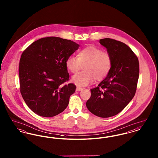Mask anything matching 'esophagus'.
<instances>
[{
  "instance_id": "1",
  "label": "esophagus",
  "mask_w": 158,
  "mask_h": 158,
  "mask_svg": "<svg viewBox=\"0 0 158 158\" xmlns=\"http://www.w3.org/2000/svg\"><path fill=\"white\" fill-rule=\"evenodd\" d=\"M83 89L82 88H80V87H77L76 88V91H81V90H82Z\"/></svg>"
}]
</instances>
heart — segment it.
I'll list each match as a JSON object with an SVG mask.
<instances>
[{"label": "heart", "mask_w": 158, "mask_h": 158, "mask_svg": "<svg viewBox=\"0 0 158 158\" xmlns=\"http://www.w3.org/2000/svg\"><path fill=\"white\" fill-rule=\"evenodd\" d=\"M66 67L72 73H77L83 65V71L73 76L71 81L78 86H85L95 79L100 81L110 72L113 60L111 55L99 48L89 45L81 50L77 57L70 56L66 61Z\"/></svg>", "instance_id": "1"}]
</instances>
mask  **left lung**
<instances>
[{"instance_id":"obj_1","label":"left lung","mask_w":158,"mask_h":158,"mask_svg":"<svg viewBox=\"0 0 158 158\" xmlns=\"http://www.w3.org/2000/svg\"><path fill=\"white\" fill-rule=\"evenodd\" d=\"M113 60L111 69L97 88L90 89L86 102L90 113L102 118L117 115L135 95L139 75V63L135 54L126 44L111 38L99 40Z\"/></svg>"}]
</instances>
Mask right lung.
<instances>
[{"instance_id":"add662e5","label":"right lung","mask_w":158,"mask_h":158,"mask_svg":"<svg viewBox=\"0 0 158 158\" xmlns=\"http://www.w3.org/2000/svg\"><path fill=\"white\" fill-rule=\"evenodd\" d=\"M79 46L70 40L49 37L34 41L23 52L19 66L20 91L34 113L52 117L66 108L76 86L64 85L69 77L66 61Z\"/></svg>"}]
</instances>
